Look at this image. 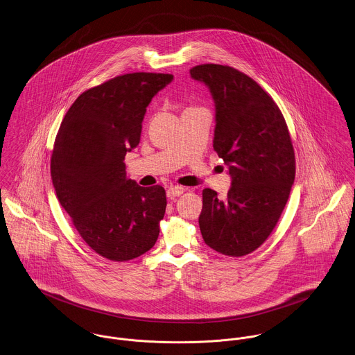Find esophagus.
<instances>
[{"mask_svg":"<svg viewBox=\"0 0 355 355\" xmlns=\"http://www.w3.org/2000/svg\"><path fill=\"white\" fill-rule=\"evenodd\" d=\"M183 193H184V187H182V186H172V187H169V189L166 190V196H168V198H171V200H173V198L182 196Z\"/></svg>","mask_w":355,"mask_h":355,"instance_id":"esophagus-1","label":"esophagus"}]
</instances>
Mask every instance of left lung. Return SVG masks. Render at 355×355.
Returning a JSON list of instances; mask_svg holds the SVG:
<instances>
[{"instance_id": "8db88e82", "label": "left lung", "mask_w": 355, "mask_h": 355, "mask_svg": "<svg viewBox=\"0 0 355 355\" xmlns=\"http://www.w3.org/2000/svg\"><path fill=\"white\" fill-rule=\"evenodd\" d=\"M214 100L213 149L230 166L231 189L218 200L202 191L200 230L217 253L243 257L272 234L295 179V154L284 116L246 73L220 64L190 69Z\"/></svg>"}]
</instances>
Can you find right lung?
Returning a JSON list of instances; mask_svg holds the SVG:
<instances>
[{"label":"right lung","instance_id":"add662e5","mask_svg":"<svg viewBox=\"0 0 355 355\" xmlns=\"http://www.w3.org/2000/svg\"><path fill=\"white\" fill-rule=\"evenodd\" d=\"M173 75L134 72L82 93L58 128L51 173L60 205L90 249L110 261L149 252L164 218V187L127 179L124 157L139 145L153 97Z\"/></svg>","mask_w":355,"mask_h":355}]
</instances>
